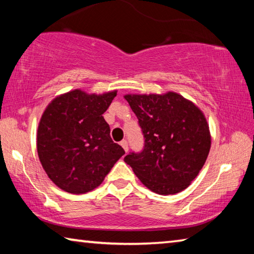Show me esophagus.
Wrapping results in <instances>:
<instances>
[{"label": "esophagus", "instance_id": "34e87169", "mask_svg": "<svg viewBox=\"0 0 254 254\" xmlns=\"http://www.w3.org/2000/svg\"><path fill=\"white\" fill-rule=\"evenodd\" d=\"M120 144L122 145V148L124 149V151H126V152L128 151V145H127V140H122L121 142H120Z\"/></svg>", "mask_w": 254, "mask_h": 254}]
</instances>
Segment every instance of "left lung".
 <instances>
[{"label":"left lung","instance_id":"left-lung-1","mask_svg":"<svg viewBox=\"0 0 254 254\" xmlns=\"http://www.w3.org/2000/svg\"><path fill=\"white\" fill-rule=\"evenodd\" d=\"M144 137L143 149L124 161L145 187L173 195L186 189L207 159L210 134L204 114L177 93L126 95Z\"/></svg>","mask_w":254,"mask_h":254}]
</instances>
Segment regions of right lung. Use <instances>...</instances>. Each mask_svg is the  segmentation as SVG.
<instances>
[{"label":"right lung","mask_w":254,"mask_h":254,"mask_svg":"<svg viewBox=\"0 0 254 254\" xmlns=\"http://www.w3.org/2000/svg\"><path fill=\"white\" fill-rule=\"evenodd\" d=\"M117 91L88 95L80 89L56 97L42 114L38 156L46 174L70 194L100 186L126 151L114 143L103 118Z\"/></svg>","instance_id":"obj_1"}]
</instances>
